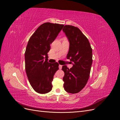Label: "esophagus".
<instances>
[{
    "instance_id": "esophagus-1",
    "label": "esophagus",
    "mask_w": 120,
    "mask_h": 120,
    "mask_svg": "<svg viewBox=\"0 0 120 120\" xmlns=\"http://www.w3.org/2000/svg\"><path fill=\"white\" fill-rule=\"evenodd\" d=\"M62 65H59V69H61L62 68Z\"/></svg>"
}]
</instances>
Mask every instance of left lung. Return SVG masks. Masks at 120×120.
I'll return each instance as SVG.
<instances>
[{
	"instance_id": "left-lung-1",
	"label": "left lung",
	"mask_w": 120,
	"mask_h": 120,
	"mask_svg": "<svg viewBox=\"0 0 120 120\" xmlns=\"http://www.w3.org/2000/svg\"><path fill=\"white\" fill-rule=\"evenodd\" d=\"M63 31L69 41V50L67 58L73 63L69 69L63 65V87L71 94L80 92L87 83L92 64V49L88 38L78 27L65 25ZM71 62V63H72Z\"/></svg>"
}]
</instances>
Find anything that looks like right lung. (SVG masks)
Returning a JSON list of instances; mask_svg holds the SVG:
<instances>
[{"label": "right lung", "mask_w": 120, "mask_h": 120, "mask_svg": "<svg viewBox=\"0 0 120 120\" xmlns=\"http://www.w3.org/2000/svg\"><path fill=\"white\" fill-rule=\"evenodd\" d=\"M63 25L45 23L30 37L25 53V69L29 82L35 91L45 94L52 90V82L59 69L57 62H48L50 45L62 30Z\"/></svg>", "instance_id": "add662e5"}]
</instances>
